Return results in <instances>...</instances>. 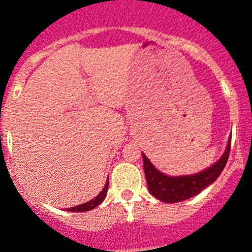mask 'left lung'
I'll return each instance as SVG.
<instances>
[{
	"label": "left lung",
	"mask_w": 252,
	"mask_h": 252,
	"mask_svg": "<svg viewBox=\"0 0 252 252\" xmlns=\"http://www.w3.org/2000/svg\"><path fill=\"white\" fill-rule=\"evenodd\" d=\"M231 150V140L227 144V149L222 158L211 168L202 173L184 177H168L160 173L150 162V160L142 154L144 159V173H145L148 188L151 194L159 201L165 203H177L186 201L201 193L206 187L212 184L222 173L228 160Z\"/></svg>",
	"instance_id": "1"
}]
</instances>
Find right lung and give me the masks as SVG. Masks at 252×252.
I'll use <instances>...</instances> for the list:
<instances>
[{
  "label": "right lung",
  "instance_id": "add662e5",
  "mask_svg": "<svg viewBox=\"0 0 252 252\" xmlns=\"http://www.w3.org/2000/svg\"><path fill=\"white\" fill-rule=\"evenodd\" d=\"M107 189H108V180L106 182V186H104V188L102 189V192L99 193V194L97 195L94 199H92V201H90V202H87V203H84V204H81V206L73 207V208H68V211H70V212H86V211H91V209L95 208V207L98 206V204L103 201L104 198H106Z\"/></svg>",
  "mask_w": 252,
  "mask_h": 252
}]
</instances>
